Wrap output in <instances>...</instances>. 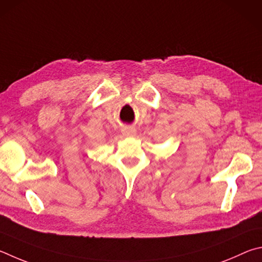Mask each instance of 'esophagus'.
<instances>
[{"mask_svg":"<svg viewBox=\"0 0 262 262\" xmlns=\"http://www.w3.org/2000/svg\"><path fill=\"white\" fill-rule=\"evenodd\" d=\"M122 134L126 137H131V136H135L136 131H135V128H132L130 126H125L122 128Z\"/></svg>","mask_w":262,"mask_h":262,"instance_id":"34e87169","label":"esophagus"}]
</instances>
